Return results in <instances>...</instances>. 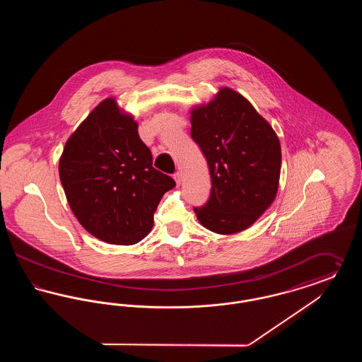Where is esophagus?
<instances>
[{
    "label": "esophagus",
    "mask_w": 362,
    "mask_h": 362,
    "mask_svg": "<svg viewBox=\"0 0 362 362\" xmlns=\"http://www.w3.org/2000/svg\"><path fill=\"white\" fill-rule=\"evenodd\" d=\"M173 179H175V182H176V185H177V186H180V173H173Z\"/></svg>",
    "instance_id": "esophagus-1"
}]
</instances>
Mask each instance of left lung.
<instances>
[{
	"mask_svg": "<svg viewBox=\"0 0 362 362\" xmlns=\"http://www.w3.org/2000/svg\"><path fill=\"white\" fill-rule=\"evenodd\" d=\"M191 137L206 157L211 189L194 207L206 229L238 233L254 224L276 199L281 145L276 132L244 96L221 88L191 111Z\"/></svg>",
	"mask_w": 362,
	"mask_h": 362,
	"instance_id": "obj_1",
	"label": "left lung"
}]
</instances>
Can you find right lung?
<instances>
[{
  "mask_svg": "<svg viewBox=\"0 0 362 362\" xmlns=\"http://www.w3.org/2000/svg\"><path fill=\"white\" fill-rule=\"evenodd\" d=\"M133 115L104 99L65 144L59 179L70 209L86 230L108 244L132 245L153 226L160 199L175 187L153 168Z\"/></svg>",
  "mask_w": 362,
  "mask_h": 362,
  "instance_id": "obj_1",
  "label": "right lung"
}]
</instances>
